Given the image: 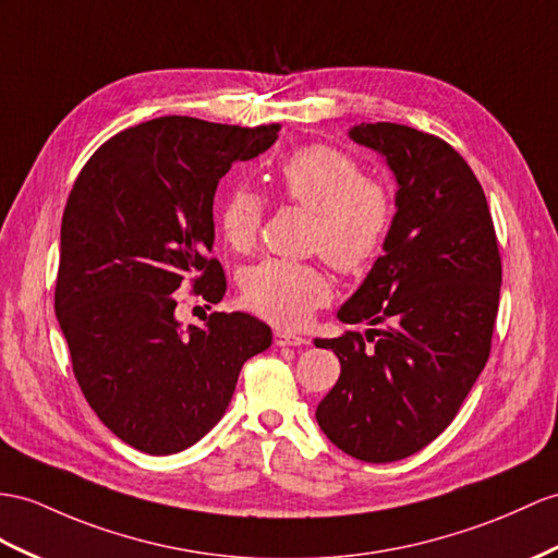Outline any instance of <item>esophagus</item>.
I'll return each mask as SVG.
<instances>
[{"label":"esophagus","mask_w":558,"mask_h":558,"mask_svg":"<svg viewBox=\"0 0 558 558\" xmlns=\"http://www.w3.org/2000/svg\"><path fill=\"white\" fill-rule=\"evenodd\" d=\"M307 338L298 336V333H291V331H275V345L279 348H295V345H305Z\"/></svg>","instance_id":"obj_1"}]
</instances>
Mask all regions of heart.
<instances>
[{
	"label": "heart",
	"instance_id": "obj_1",
	"mask_svg": "<svg viewBox=\"0 0 558 558\" xmlns=\"http://www.w3.org/2000/svg\"><path fill=\"white\" fill-rule=\"evenodd\" d=\"M279 192L298 206L315 213L310 248L329 265L355 271L381 253L392 208L384 186L366 182L355 158L331 146H307L291 154L277 170ZM227 246L246 253L255 246L263 222V198L253 189L229 192L217 213ZM331 295V283L315 265L263 260L241 281V298L248 310L281 324L295 326Z\"/></svg>",
	"mask_w": 558,
	"mask_h": 558
}]
</instances>
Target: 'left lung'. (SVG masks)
<instances>
[{
  "label": "left lung",
  "mask_w": 558,
  "mask_h": 558,
  "mask_svg": "<svg viewBox=\"0 0 558 558\" xmlns=\"http://www.w3.org/2000/svg\"><path fill=\"white\" fill-rule=\"evenodd\" d=\"M348 137L386 160L396 215L384 255L336 312L372 329L315 338L341 362L315 416L338 450L386 464L436 440L481 376L501 263L483 186L450 144L396 122H360Z\"/></svg>",
  "instance_id": "obj_1"
}]
</instances>
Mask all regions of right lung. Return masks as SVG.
<instances>
[{
    "mask_svg": "<svg viewBox=\"0 0 558 558\" xmlns=\"http://www.w3.org/2000/svg\"><path fill=\"white\" fill-rule=\"evenodd\" d=\"M277 137L279 125L156 118L108 140L73 184L53 307L89 407L134 450L198 442L225 416L243 362L271 345L248 312L184 329L172 293L192 279L222 301L225 271L210 260L217 184Z\"/></svg>",
    "mask_w": 558,
    "mask_h": 558,
    "instance_id": "add662e5",
    "label": "right lung"
}]
</instances>
